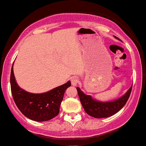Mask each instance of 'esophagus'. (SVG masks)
<instances>
[{
	"mask_svg": "<svg viewBox=\"0 0 146 146\" xmlns=\"http://www.w3.org/2000/svg\"><path fill=\"white\" fill-rule=\"evenodd\" d=\"M71 82H72V86H77L78 83V79L75 77L72 78L71 79Z\"/></svg>",
	"mask_w": 146,
	"mask_h": 146,
	"instance_id": "1",
	"label": "esophagus"
}]
</instances>
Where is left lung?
<instances>
[{
	"label": "left lung",
	"instance_id": "1",
	"mask_svg": "<svg viewBox=\"0 0 146 146\" xmlns=\"http://www.w3.org/2000/svg\"><path fill=\"white\" fill-rule=\"evenodd\" d=\"M131 89H132V86L128 89V91L126 92L125 95L118 100L112 102L103 103L93 100L90 96L84 94L80 89L77 87L78 94L85 111L89 115L96 118L108 117L117 113L127 103V100L131 95Z\"/></svg>",
	"mask_w": 146,
	"mask_h": 146
}]
</instances>
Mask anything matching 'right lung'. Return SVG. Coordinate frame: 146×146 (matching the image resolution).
<instances>
[{
	"label": "right lung",
	"mask_w": 146,
	"mask_h": 146,
	"mask_svg": "<svg viewBox=\"0 0 146 146\" xmlns=\"http://www.w3.org/2000/svg\"><path fill=\"white\" fill-rule=\"evenodd\" d=\"M11 90L14 101L22 114L33 121H46L58 115L65 90L71 82L58 86L45 93L33 94L25 92L17 85L13 72L11 71Z\"/></svg>",
	"instance_id": "add662e5"
}]
</instances>
